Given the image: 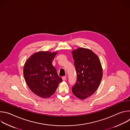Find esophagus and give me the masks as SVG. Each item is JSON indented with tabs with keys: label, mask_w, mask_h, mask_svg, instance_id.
Wrapping results in <instances>:
<instances>
[{
	"label": "esophagus",
	"mask_w": 130,
	"mask_h": 130,
	"mask_svg": "<svg viewBox=\"0 0 130 130\" xmlns=\"http://www.w3.org/2000/svg\"><path fill=\"white\" fill-rule=\"evenodd\" d=\"M62 79L63 81H65L66 79V76H63L62 77Z\"/></svg>",
	"instance_id": "34e87169"
}]
</instances>
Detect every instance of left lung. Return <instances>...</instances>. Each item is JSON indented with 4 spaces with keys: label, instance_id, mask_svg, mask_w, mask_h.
Masks as SVG:
<instances>
[{
    "label": "left lung",
    "instance_id": "8db88e82",
    "mask_svg": "<svg viewBox=\"0 0 130 130\" xmlns=\"http://www.w3.org/2000/svg\"><path fill=\"white\" fill-rule=\"evenodd\" d=\"M72 54L77 75L72 91L83 100L91 96L98 88L103 76L102 66L97 55L88 49L79 48L73 50Z\"/></svg>",
    "mask_w": 130,
    "mask_h": 130
}]
</instances>
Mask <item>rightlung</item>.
Instances as JSON below:
<instances>
[{"instance_id": "add662e5", "label": "right lung", "mask_w": 130, "mask_h": 130, "mask_svg": "<svg viewBox=\"0 0 130 130\" xmlns=\"http://www.w3.org/2000/svg\"><path fill=\"white\" fill-rule=\"evenodd\" d=\"M57 52L34 53L24 65V76L27 85L33 93L41 98L52 96L63 81L52 64Z\"/></svg>"}]
</instances>
